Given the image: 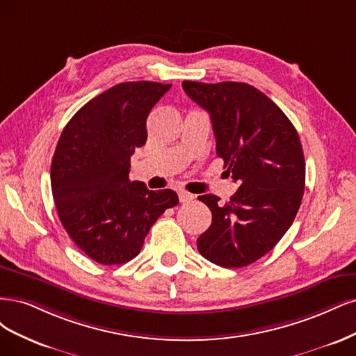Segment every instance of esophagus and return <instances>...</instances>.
<instances>
[{"label": "esophagus", "mask_w": 356, "mask_h": 356, "mask_svg": "<svg viewBox=\"0 0 356 356\" xmlns=\"http://www.w3.org/2000/svg\"><path fill=\"white\" fill-rule=\"evenodd\" d=\"M179 200L180 202H189L193 200V195L186 191H179Z\"/></svg>", "instance_id": "esophagus-1"}]
</instances>
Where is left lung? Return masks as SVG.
<instances>
[{
	"instance_id": "8db88e82",
	"label": "left lung",
	"mask_w": 356,
	"mask_h": 356,
	"mask_svg": "<svg viewBox=\"0 0 356 356\" xmlns=\"http://www.w3.org/2000/svg\"><path fill=\"white\" fill-rule=\"evenodd\" d=\"M181 87L210 113L216 152L239 183L225 204L211 193L198 197L213 214L198 250L217 266L244 268L278 244L299 211L306 173L299 134L253 86L183 81Z\"/></svg>"
}]
</instances>
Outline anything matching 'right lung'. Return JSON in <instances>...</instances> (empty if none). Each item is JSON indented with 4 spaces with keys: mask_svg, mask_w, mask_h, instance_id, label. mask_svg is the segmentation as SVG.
<instances>
[{
    "mask_svg": "<svg viewBox=\"0 0 356 356\" xmlns=\"http://www.w3.org/2000/svg\"><path fill=\"white\" fill-rule=\"evenodd\" d=\"M171 84L121 83L87 102L66 124L51 161L57 214L76 247L100 265L140 253L149 229L179 204L175 191L131 181L130 158L146 143V120Z\"/></svg>",
    "mask_w": 356,
    "mask_h": 356,
    "instance_id": "obj_1",
    "label": "right lung"
}]
</instances>
